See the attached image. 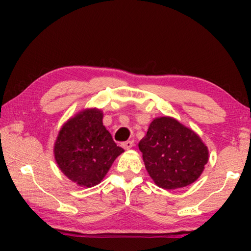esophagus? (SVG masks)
I'll list each match as a JSON object with an SVG mask.
<instances>
[{
    "label": "esophagus",
    "mask_w": 251,
    "mask_h": 251,
    "mask_svg": "<svg viewBox=\"0 0 251 251\" xmlns=\"http://www.w3.org/2000/svg\"><path fill=\"white\" fill-rule=\"evenodd\" d=\"M134 146V141H127L125 143H123V147L125 148V150H129Z\"/></svg>",
    "instance_id": "esophagus-1"
}]
</instances>
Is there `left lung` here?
I'll return each instance as SVG.
<instances>
[{"mask_svg": "<svg viewBox=\"0 0 251 251\" xmlns=\"http://www.w3.org/2000/svg\"><path fill=\"white\" fill-rule=\"evenodd\" d=\"M138 148L146 171L164 189L193 184L208 161V150L199 136L171 117L155 118Z\"/></svg>", "mask_w": 251, "mask_h": 251, "instance_id": "8db88e82", "label": "left lung"}]
</instances>
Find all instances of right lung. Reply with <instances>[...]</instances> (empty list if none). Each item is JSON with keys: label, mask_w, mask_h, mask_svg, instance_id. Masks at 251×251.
Masks as SVG:
<instances>
[{"label": "right lung", "mask_w": 251, "mask_h": 251, "mask_svg": "<svg viewBox=\"0 0 251 251\" xmlns=\"http://www.w3.org/2000/svg\"><path fill=\"white\" fill-rule=\"evenodd\" d=\"M99 109H86L65 123L55 143V160L61 171L79 186L100 184L124 150L103 125Z\"/></svg>", "instance_id": "add662e5"}]
</instances>
